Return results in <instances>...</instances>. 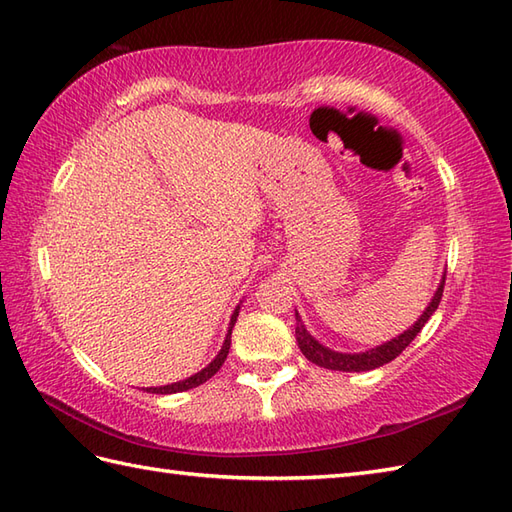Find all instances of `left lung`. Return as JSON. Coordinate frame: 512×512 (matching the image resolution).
<instances>
[{"label":"left lung","instance_id":"left-lung-1","mask_svg":"<svg viewBox=\"0 0 512 512\" xmlns=\"http://www.w3.org/2000/svg\"><path fill=\"white\" fill-rule=\"evenodd\" d=\"M442 289H445V276H442L440 285L434 293V298H431V302L427 304V309L423 311V315H420L418 320L410 328H407V331H403L399 337L390 339V342H385L381 346H374L370 350L337 352L333 348L320 344L309 331H306V326H304L298 311H295V339H298V346L302 350V355L320 368L339 370V372H366V370L381 368V366H385V363H390L392 359L399 357L401 352L412 344V339L420 333V328L427 324L429 317L434 315V311L438 309L440 298H442Z\"/></svg>","mask_w":512,"mask_h":512}]
</instances>
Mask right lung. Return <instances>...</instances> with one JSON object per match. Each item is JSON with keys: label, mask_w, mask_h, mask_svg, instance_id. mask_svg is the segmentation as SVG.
Returning <instances> with one entry per match:
<instances>
[{"label": "right lung", "mask_w": 512, "mask_h": 512, "mask_svg": "<svg viewBox=\"0 0 512 512\" xmlns=\"http://www.w3.org/2000/svg\"><path fill=\"white\" fill-rule=\"evenodd\" d=\"M238 311H241V306H236L234 309V313H232V320H230V328H227V335H225V342H223V346H221V350H219V355L214 357L206 368L203 370H199V372H195V374H190L188 379H184V381H177V383H168V385H160V388H146V392H151V394H177V392H186V390H192V388H197V385H201V383H206L210 377H214V374L219 372V368L223 366V361L227 359V352H230V344H232V328H234V322H236V317H238Z\"/></svg>", "instance_id": "right-lung-1"}]
</instances>
